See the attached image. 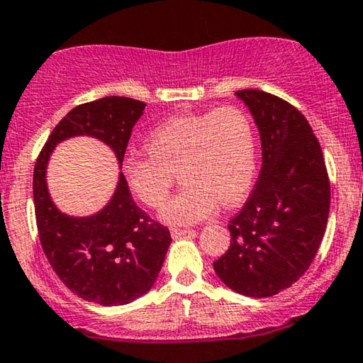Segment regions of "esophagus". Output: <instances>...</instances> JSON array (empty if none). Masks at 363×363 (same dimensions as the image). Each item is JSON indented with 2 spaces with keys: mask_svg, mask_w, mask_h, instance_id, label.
Listing matches in <instances>:
<instances>
[{
  "mask_svg": "<svg viewBox=\"0 0 363 363\" xmlns=\"http://www.w3.org/2000/svg\"><path fill=\"white\" fill-rule=\"evenodd\" d=\"M170 235H172V238H179V237H184V235H196L194 230H189V228H172L170 230Z\"/></svg>",
  "mask_w": 363,
  "mask_h": 363,
  "instance_id": "obj_1",
  "label": "esophagus"
}]
</instances>
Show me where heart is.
I'll return each mask as SVG.
<instances>
[{
	"mask_svg": "<svg viewBox=\"0 0 363 363\" xmlns=\"http://www.w3.org/2000/svg\"><path fill=\"white\" fill-rule=\"evenodd\" d=\"M148 155L126 157L123 172L135 198L159 208L176 184H186L165 204L162 220L187 225L204 220L221 204H233L250 189L257 170V133L238 106L172 116L145 138Z\"/></svg>",
	"mask_w": 363,
	"mask_h": 363,
	"instance_id": "b5f03b06",
	"label": "heart"
}]
</instances>
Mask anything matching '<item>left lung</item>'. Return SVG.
I'll list each match as a JSON object with an SVG mask.
<instances>
[{
    "instance_id": "8db88e82",
    "label": "left lung",
    "mask_w": 363,
    "mask_h": 363,
    "mask_svg": "<svg viewBox=\"0 0 363 363\" xmlns=\"http://www.w3.org/2000/svg\"><path fill=\"white\" fill-rule=\"evenodd\" d=\"M253 115L262 169L250 198L230 220V248L213 262L230 289L269 298L306 272L330 213V179L320 142L298 108L259 89L237 91Z\"/></svg>"
}]
</instances>
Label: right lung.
<instances>
[{
	"label": "right lung",
	"mask_w": 363,
	"mask_h": 363,
	"mask_svg": "<svg viewBox=\"0 0 363 363\" xmlns=\"http://www.w3.org/2000/svg\"><path fill=\"white\" fill-rule=\"evenodd\" d=\"M145 106L138 99L106 96L72 108L47 138L33 170L35 220L47 260L74 294L101 306L128 304L150 291L172 242L170 231L137 206L123 174L101 211L64 215L47 189V162L57 143L87 135L111 147L121 165Z\"/></svg>",
	"instance_id": "obj_1"
}]
</instances>
